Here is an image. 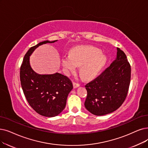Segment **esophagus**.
<instances>
[{
	"mask_svg": "<svg viewBox=\"0 0 148 148\" xmlns=\"http://www.w3.org/2000/svg\"><path fill=\"white\" fill-rule=\"evenodd\" d=\"M73 86L74 88H76V87L79 86V84L76 83V82H73Z\"/></svg>",
	"mask_w": 148,
	"mask_h": 148,
	"instance_id": "1",
	"label": "esophagus"
}]
</instances>
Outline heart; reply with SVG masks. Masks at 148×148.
Returning a JSON list of instances; mask_svg holds the SVG:
<instances>
[{
  "label": "heart",
  "mask_w": 148,
  "mask_h": 148,
  "mask_svg": "<svg viewBox=\"0 0 148 148\" xmlns=\"http://www.w3.org/2000/svg\"><path fill=\"white\" fill-rule=\"evenodd\" d=\"M101 52L94 47H81L73 50L71 55L63 56L62 64L67 72H74L76 66H81V76L85 79H91L99 73L107 62V56Z\"/></svg>",
  "instance_id": "heart-1"
}]
</instances>
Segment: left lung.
<instances>
[{
  "label": "left lung",
  "mask_w": 148,
  "mask_h": 148,
  "mask_svg": "<svg viewBox=\"0 0 148 148\" xmlns=\"http://www.w3.org/2000/svg\"><path fill=\"white\" fill-rule=\"evenodd\" d=\"M131 75L126 55L117 48L116 60L85 86L87 92L84 103L86 109L93 115L101 116L119 109L127 97Z\"/></svg>",
  "instance_id": "obj_1"
}]
</instances>
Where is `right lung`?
Wrapping results in <instances>:
<instances>
[{
    "mask_svg": "<svg viewBox=\"0 0 148 148\" xmlns=\"http://www.w3.org/2000/svg\"><path fill=\"white\" fill-rule=\"evenodd\" d=\"M56 41L45 40L32 47L25 55L20 69L21 84L28 104L38 114L47 117L57 116L64 109L73 84L67 76L61 73H36L29 64V56L39 45Z\"/></svg>",
    "mask_w": 148,
    "mask_h": 148,
    "instance_id": "add662e5",
    "label": "right lung"
}]
</instances>
